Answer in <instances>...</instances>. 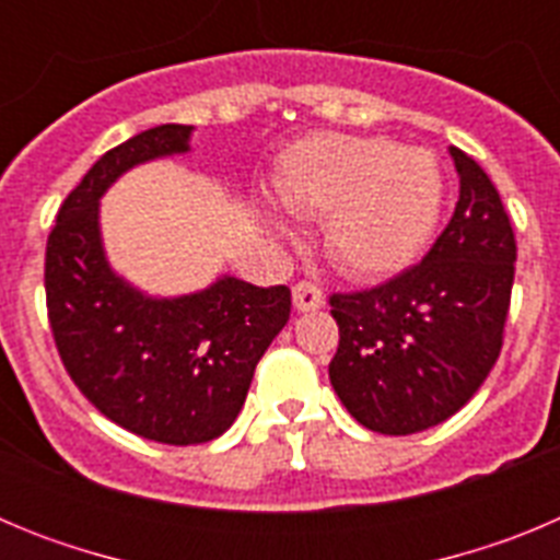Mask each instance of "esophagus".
<instances>
[{"label":"esophagus","instance_id":"esophagus-1","mask_svg":"<svg viewBox=\"0 0 560 560\" xmlns=\"http://www.w3.org/2000/svg\"><path fill=\"white\" fill-rule=\"evenodd\" d=\"M291 300H294V308L300 311V314H308V311H319L325 305L323 291L316 289V285H311V283H296L294 289H291Z\"/></svg>","mask_w":560,"mask_h":560}]
</instances>
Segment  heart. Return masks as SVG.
Masks as SVG:
<instances>
[{
	"label": "heart",
	"mask_w": 560,
	"mask_h": 560,
	"mask_svg": "<svg viewBox=\"0 0 560 560\" xmlns=\"http://www.w3.org/2000/svg\"><path fill=\"white\" fill-rule=\"evenodd\" d=\"M280 205L300 219H325L323 246L353 280L400 275L427 249L443 212L446 182L434 153L387 137L314 133L280 156ZM277 232H289L271 219Z\"/></svg>",
	"instance_id": "obj_1"
}]
</instances>
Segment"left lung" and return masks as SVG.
Here are the masks:
<instances>
[{"label": "left lung", "mask_w": 560, "mask_h": 560, "mask_svg": "<svg viewBox=\"0 0 560 560\" xmlns=\"http://www.w3.org/2000/svg\"><path fill=\"white\" fill-rule=\"evenodd\" d=\"M459 201L429 255L389 283L330 296L328 375L361 427L415 434L474 398L502 350L516 237L488 173L448 148Z\"/></svg>", "instance_id": "obj_1"}]
</instances>
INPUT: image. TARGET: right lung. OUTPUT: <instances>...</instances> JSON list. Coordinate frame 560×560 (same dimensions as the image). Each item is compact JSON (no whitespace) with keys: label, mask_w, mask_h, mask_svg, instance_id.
<instances>
[{"label":"right lung","mask_w":560,"mask_h":560,"mask_svg":"<svg viewBox=\"0 0 560 560\" xmlns=\"http://www.w3.org/2000/svg\"><path fill=\"white\" fill-rule=\"evenodd\" d=\"M192 126L148 128L112 148L69 192L47 241L44 289L63 368L108 420L145 440L192 446L235 423L257 361L291 314L285 285L219 275L160 296L108 264L101 199L131 167L190 153Z\"/></svg>","instance_id":"add662e5"}]
</instances>
